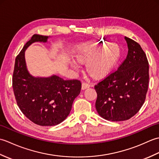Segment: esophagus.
<instances>
[{"mask_svg":"<svg viewBox=\"0 0 159 159\" xmlns=\"http://www.w3.org/2000/svg\"><path fill=\"white\" fill-rule=\"evenodd\" d=\"M90 87V84L87 83L86 82H84L82 83V89H85L87 88H89Z\"/></svg>","mask_w":159,"mask_h":159,"instance_id":"1","label":"esophagus"}]
</instances>
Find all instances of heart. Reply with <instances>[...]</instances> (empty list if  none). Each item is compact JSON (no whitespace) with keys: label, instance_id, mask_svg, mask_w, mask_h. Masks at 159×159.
Returning a JSON list of instances; mask_svg holds the SVG:
<instances>
[{"label":"heart","instance_id":"obj_1","mask_svg":"<svg viewBox=\"0 0 159 159\" xmlns=\"http://www.w3.org/2000/svg\"><path fill=\"white\" fill-rule=\"evenodd\" d=\"M120 56V47L116 43L95 41L80 45L77 58L87 62V70L92 76L100 78L109 73Z\"/></svg>","mask_w":159,"mask_h":159}]
</instances>
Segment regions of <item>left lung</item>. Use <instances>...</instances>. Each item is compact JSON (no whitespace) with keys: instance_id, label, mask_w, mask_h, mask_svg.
I'll return each instance as SVG.
<instances>
[{"instance_id":"8db88e82","label":"left lung","mask_w":159,"mask_h":159,"mask_svg":"<svg viewBox=\"0 0 159 159\" xmlns=\"http://www.w3.org/2000/svg\"><path fill=\"white\" fill-rule=\"evenodd\" d=\"M128 51L118 67L95 85L96 109L104 119L124 121L134 116L143 104L149 83L146 53L133 39L125 37Z\"/></svg>"}]
</instances>
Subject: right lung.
<instances>
[{"label":"right lung","instance_id":"right-lung-1","mask_svg":"<svg viewBox=\"0 0 159 159\" xmlns=\"http://www.w3.org/2000/svg\"><path fill=\"white\" fill-rule=\"evenodd\" d=\"M48 36L33 35L17 55L12 78V87L17 104L25 116L42 126H55L66 120L74 99L79 95V80H64L53 75L34 77L26 69L25 51L32 43L46 42Z\"/></svg>","mask_w":159,"mask_h":159}]
</instances>
